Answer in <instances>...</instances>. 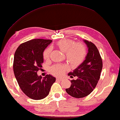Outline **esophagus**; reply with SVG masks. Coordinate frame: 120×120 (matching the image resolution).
I'll use <instances>...</instances> for the list:
<instances>
[{"label":"esophagus","instance_id":"1","mask_svg":"<svg viewBox=\"0 0 120 120\" xmlns=\"http://www.w3.org/2000/svg\"><path fill=\"white\" fill-rule=\"evenodd\" d=\"M56 81H61L62 80V79H61V78H56Z\"/></svg>","mask_w":120,"mask_h":120}]
</instances>
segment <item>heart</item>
<instances>
[{
	"label": "heart",
	"mask_w": 120,
	"mask_h": 120,
	"mask_svg": "<svg viewBox=\"0 0 120 120\" xmlns=\"http://www.w3.org/2000/svg\"><path fill=\"white\" fill-rule=\"evenodd\" d=\"M57 46L61 50L66 52V56L68 62L73 66H77L84 60L86 51L82 44L74 43L71 39H64L57 43ZM51 48L47 47L43 52V58L45 60L50 59ZM68 70V67L64 64H54L50 68V72L52 75L60 76Z\"/></svg>",
	"instance_id": "heart-1"
}]
</instances>
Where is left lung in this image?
I'll return each instance as SVG.
<instances>
[{
    "mask_svg": "<svg viewBox=\"0 0 120 120\" xmlns=\"http://www.w3.org/2000/svg\"><path fill=\"white\" fill-rule=\"evenodd\" d=\"M83 41L87 47V54L82 63L68 73L71 78L77 76V79L70 81L71 86L66 89L68 94L76 98L85 97L92 92L99 80L102 68L101 58L96 45L86 40Z\"/></svg>",
    "mask_w": 120,
    "mask_h": 120,
    "instance_id": "1",
    "label": "left lung"
}]
</instances>
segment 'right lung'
Listing matches in <instances>:
<instances>
[{"mask_svg":"<svg viewBox=\"0 0 120 120\" xmlns=\"http://www.w3.org/2000/svg\"><path fill=\"white\" fill-rule=\"evenodd\" d=\"M52 40L34 39L22 43L15 52L13 70L23 92L34 100H41L49 94L56 78L47 75L42 78L37 72L44 61L43 52Z\"/></svg>","mask_w":120,"mask_h":120,"instance_id":"1","label":"right lung"}]
</instances>
